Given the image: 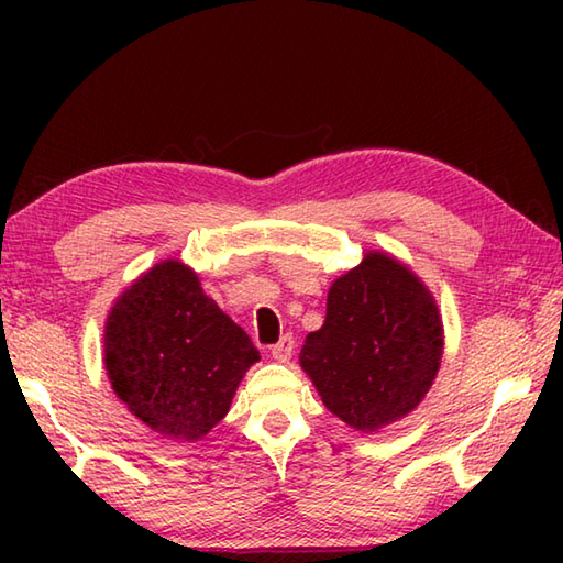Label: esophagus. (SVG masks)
Masks as SVG:
<instances>
[{
	"instance_id": "esophagus-1",
	"label": "esophagus",
	"mask_w": 563,
	"mask_h": 563,
	"mask_svg": "<svg viewBox=\"0 0 563 563\" xmlns=\"http://www.w3.org/2000/svg\"><path fill=\"white\" fill-rule=\"evenodd\" d=\"M292 352H295V340H292V335H285V338L278 342V345L271 347L273 360H278V362H288V360L292 357Z\"/></svg>"
}]
</instances>
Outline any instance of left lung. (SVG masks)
I'll list each match as a JSON object with an SVG mask.
<instances>
[{"mask_svg":"<svg viewBox=\"0 0 563 563\" xmlns=\"http://www.w3.org/2000/svg\"><path fill=\"white\" fill-rule=\"evenodd\" d=\"M444 325L430 288L383 251L332 280L322 328L305 338L300 367L332 415L373 434L430 393Z\"/></svg>","mask_w":563,"mask_h":563,"instance_id":"8db88e82","label":"left lung"}]
</instances>
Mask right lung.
Segmentation results:
<instances>
[{"instance_id":"1","label":"right lung","mask_w":563,"mask_h":563,"mask_svg":"<svg viewBox=\"0 0 563 563\" xmlns=\"http://www.w3.org/2000/svg\"><path fill=\"white\" fill-rule=\"evenodd\" d=\"M258 360L245 330L178 258L141 273L113 300L103 325L111 389L133 417L176 442L203 440Z\"/></svg>"}]
</instances>
